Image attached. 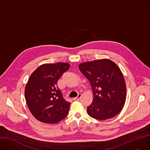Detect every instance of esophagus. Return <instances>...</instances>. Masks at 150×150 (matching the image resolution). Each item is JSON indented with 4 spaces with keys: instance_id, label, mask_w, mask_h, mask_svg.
I'll list each match as a JSON object with an SVG mask.
<instances>
[{
    "instance_id": "obj_1",
    "label": "esophagus",
    "mask_w": 150,
    "mask_h": 150,
    "mask_svg": "<svg viewBox=\"0 0 150 150\" xmlns=\"http://www.w3.org/2000/svg\"><path fill=\"white\" fill-rule=\"evenodd\" d=\"M81 94H78V96H77V97H75V98H74V100H79V98H81Z\"/></svg>"
}]
</instances>
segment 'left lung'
Listing matches in <instances>:
<instances>
[{
    "instance_id": "1",
    "label": "left lung",
    "mask_w": 150,
    "mask_h": 150,
    "mask_svg": "<svg viewBox=\"0 0 150 150\" xmlns=\"http://www.w3.org/2000/svg\"><path fill=\"white\" fill-rule=\"evenodd\" d=\"M80 71L90 81L93 93L87 107L91 117L104 120L116 116L122 109L126 96L122 73L115 63L107 59L81 63Z\"/></svg>"
}]
</instances>
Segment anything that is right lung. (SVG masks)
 <instances>
[{
    "label": "right lung",
    "mask_w": 150,
    "mask_h": 150,
    "mask_svg": "<svg viewBox=\"0 0 150 150\" xmlns=\"http://www.w3.org/2000/svg\"><path fill=\"white\" fill-rule=\"evenodd\" d=\"M69 67L68 63L43 64L30 76L25 97L31 113L38 120L56 123L67 116L71 103L63 98L57 83Z\"/></svg>",
    "instance_id": "add662e5"
}]
</instances>
